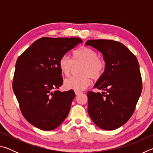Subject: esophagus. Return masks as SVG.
<instances>
[{"instance_id":"esophagus-1","label":"esophagus","mask_w":153,"mask_h":153,"mask_svg":"<svg viewBox=\"0 0 153 153\" xmlns=\"http://www.w3.org/2000/svg\"><path fill=\"white\" fill-rule=\"evenodd\" d=\"M82 93V92L80 91H75V94H76V95H79Z\"/></svg>"}]
</instances>
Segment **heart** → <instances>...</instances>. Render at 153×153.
<instances>
[{
  "label": "heart",
  "instance_id": "obj_1",
  "mask_svg": "<svg viewBox=\"0 0 153 153\" xmlns=\"http://www.w3.org/2000/svg\"><path fill=\"white\" fill-rule=\"evenodd\" d=\"M72 56V60L67 56L61 57L59 62V69L64 76L68 77L73 71L74 65L83 64L79 71L82 76L66 79L64 82L65 88L82 91L90 86L91 78L94 80L101 78L105 71V62L98 57L94 51L86 46H81L73 52Z\"/></svg>",
  "mask_w": 153,
  "mask_h": 153
}]
</instances>
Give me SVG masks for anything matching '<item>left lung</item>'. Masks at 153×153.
I'll return each instance as SVG.
<instances>
[{"label": "left lung", "mask_w": 153, "mask_h": 153, "mask_svg": "<svg viewBox=\"0 0 153 153\" xmlns=\"http://www.w3.org/2000/svg\"><path fill=\"white\" fill-rule=\"evenodd\" d=\"M86 45L101 52L106 65L104 74L94 85V88L103 90L102 94L87 93L88 112L98 127L113 130L129 120L141 94L138 61L126 46L117 41L90 40Z\"/></svg>", "instance_id": "obj_1"}]
</instances>
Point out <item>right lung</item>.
<instances>
[{"mask_svg":"<svg viewBox=\"0 0 153 153\" xmlns=\"http://www.w3.org/2000/svg\"><path fill=\"white\" fill-rule=\"evenodd\" d=\"M82 42L78 38H41L18 57L13 90L22 115L36 128L53 130L68 115L76 95L73 90H58L63 82L59 62Z\"/></svg>","mask_w":153,"mask_h":153,"instance_id":"right-lung-1","label":"right lung"}]
</instances>
